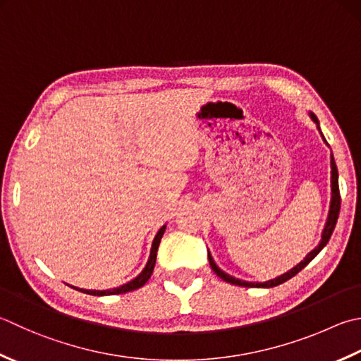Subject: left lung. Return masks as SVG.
<instances>
[{"mask_svg":"<svg viewBox=\"0 0 361 361\" xmlns=\"http://www.w3.org/2000/svg\"><path fill=\"white\" fill-rule=\"evenodd\" d=\"M310 118L316 122L319 132H321V127H319V121L316 118V114L310 113ZM321 135H322V132H321ZM322 138H324V135H322ZM324 141H325V138H324ZM325 142H327V141H325ZM330 165H331V200H330V209H329L327 221H325V228L322 231L321 242H319L317 247L312 250L311 253L307 255V257H305V259L300 264H297L294 269H290L289 271H286V274H283V275H280L278 278H275V280H270V281H265V283H248V281L239 280V278H234V276H231L228 274H224V271L219 267V265L214 262L212 256H210V253H209L207 255L209 256V264H210V267H212V270L216 274V276H220L223 281L231 283V284H235V286H243V288H274V286H278V284H281L284 281L290 280V278L295 276L302 269L307 267V265L319 255V251H321L325 247V245L329 243L330 237L333 234V229H335V226H336L338 215H339V207H341V196H339V187H338V169H336V163H335V159H333V155H330Z\"/></svg>","mask_w":361,"mask_h":361,"instance_id":"1","label":"left lung"}]
</instances>
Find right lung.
<instances>
[{
	"mask_svg": "<svg viewBox=\"0 0 361 361\" xmlns=\"http://www.w3.org/2000/svg\"><path fill=\"white\" fill-rule=\"evenodd\" d=\"M165 229H166V224H163V226L160 228V231L157 233V235H155L154 242H152L151 256H149V261L146 264V267L142 269L141 274L137 278H135V280L122 284V286H119V288L108 289V290H87V289H78V290L85 292V294H90V295H114V294H126V292H130V290L140 289L141 286H145L146 281L149 280V278H151L152 271H154L155 259H157V250H159V245H160V240L163 237V233H165Z\"/></svg>",
	"mask_w": 361,
	"mask_h": 361,
	"instance_id": "right-lung-1",
	"label": "right lung"
}]
</instances>
